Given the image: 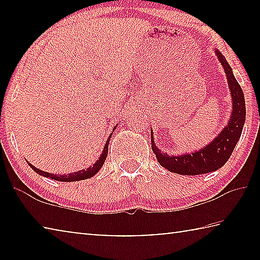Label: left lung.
<instances>
[{
  "instance_id": "left-lung-1",
  "label": "left lung",
  "mask_w": 260,
  "mask_h": 260,
  "mask_svg": "<svg viewBox=\"0 0 260 260\" xmlns=\"http://www.w3.org/2000/svg\"><path fill=\"white\" fill-rule=\"evenodd\" d=\"M227 77L232 96V113L227 125L205 147L181 155H169L156 146L151 129V148L159 164L170 172L182 175H199L219 170L230 159L240 140L245 121V101L241 86L233 74L231 65L218 49H214Z\"/></svg>"
}]
</instances>
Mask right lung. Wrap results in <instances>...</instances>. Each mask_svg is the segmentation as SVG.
I'll return each instance as SVG.
<instances>
[{"mask_svg": "<svg viewBox=\"0 0 260 260\" xmlns=\"http://www.w3.org/2000/svg\"><path fill=\"white\" fill-rule=\"evenodd\" d=\"M117 126H114L113 131L117 128ZM111 135H112V133L109 135V138L107 140V142H105V146L103 148L102 153H101V156L99 157V159L94 162L93 166L87 167V169H85V170L77 171V172H73V173H70V174L59 175V174H54V173L45 172V171H41V170L37 169V167L30 164V162H28V161L27 162H28V165L30 166V169H32L34 172H37L38 174L42 175V177H46V178H49V179H52V180H56V181L74 182V181H80V180L89 179L91 177H94V175L98 173L101 169H102L104 161H105V159H107V157H108V148H109V142H110V139H111Z\"/></svg>", "mask_w": 260, "mask_h": 260, "instance_id": "obj_1", "label": "right lung"}]
</instances>
